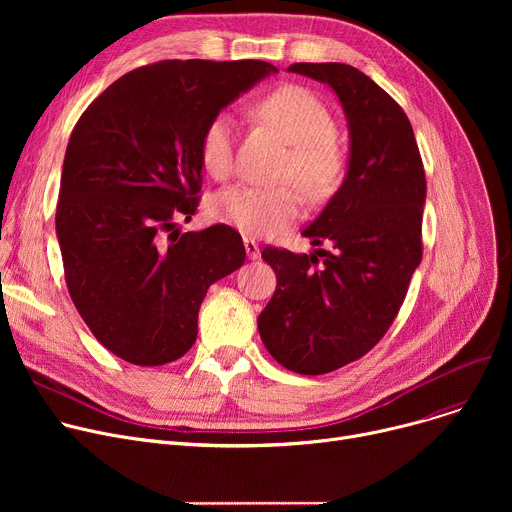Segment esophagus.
<instances>
[{"label":"esophagus","mask_w":512,"mask_h":512,"mask_svg":"<svg viewBox=\"0 0 512 512\" xmlns=\"http://www.w3.org/2000/svg\"><path fill=\"white\" fill-rule=\"evenodd\" d=\"M245 251H247V257L249 259H259L261 257V251H259V245L253 240V238H245Z\"/></svg>","instance_id":"34e87169"}]
</instances>
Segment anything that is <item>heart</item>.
<instances>
[{
	"mask_svg": "<svg viewBox=\"0 0 512 512\" xmlns=\"http://www.w3.org/2000/svg\"><path fill=\"white\" fill-rule=\"evenodd\" d=\"M259 116L272 124L290 147L280 178L297 182L303 193L321 201L334 193L344 170V157L336 145V120L330 107L313 91L286 85L257 103ZM234 118L215 114L199 139V159L213 178H226L234 166ZM303 197L297 188L284 184L263 188L234 184L215 195L211 209L220 222L249 236H270L299 218Z\"/></svg>",
	"mask_w": 512,
	"mask_h": 512,
	"instance_id": "heart-1",
	"label": "heart"
}]
</instances>
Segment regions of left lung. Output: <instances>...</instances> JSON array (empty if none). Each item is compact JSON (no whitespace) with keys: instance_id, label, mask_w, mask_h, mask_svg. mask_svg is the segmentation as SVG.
Wrapping results in <instances>:
<instances>
[{"instance_id":"8db88e82","label":"left lung","mask_w":512,"mask_h":512,"mask_svg":"<svg viewBox=\"0 0 512 512\" xmlns=\"http://www.w3.org/2000/svg\"><path fill=\"white\" fill-rule=\"evenodd\" d=\"M288 70L334 89L351 159L336 195L303 230L311 245L332 249H263L278 286L257 328L282 367L321 375L367 355L396 319L423 255L425 170L407 114L367 74L338 62Z\"/></svg>"}]
</instances>
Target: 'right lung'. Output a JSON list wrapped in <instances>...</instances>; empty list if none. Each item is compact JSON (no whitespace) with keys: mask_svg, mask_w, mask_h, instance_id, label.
<instances>
[{"mask_svg":"<svg viewBox=\"0 0 512 512\" xmlns=\"http://www.w3.org/2000/svg\"><path fill=\"white\" fill-rule=\"evenodd\" d=\"M270 72L261 60H161L118 78L78 118L56 232L70 299L116 357L180 359L207 288L245 263L234 228L180 234L176 222L201 201L205 124Z\"/></svg>","mask_w":512,"mask_h":512,"instance_id":"obj_1","label":"right lung"}]
</instances>
